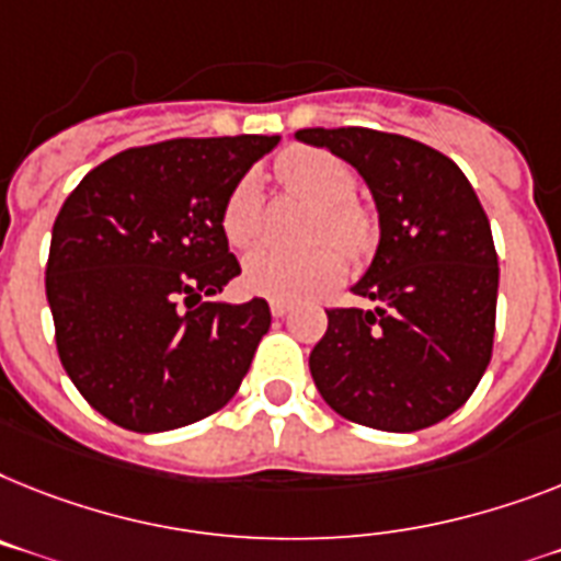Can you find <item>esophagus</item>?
Masks as SVG:
<instances>
[{
    "instance_id": "34e87169",
    "label": "esophagus",
    "mask_w": 561,
    "mask_h": 561,
    "mask_svg": "<svg viewBox=\"0 0 561 561\" xmlns=\"http://www.w3.org/2000/svg\"><path fill=\"white\" fill-rule=\"evenodd\" d=\"M270 309H272V314H275V318H284V314L291 312V307L286 304V300H272Z\"/></svg>"
}]
</instances>
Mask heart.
<instances>
[{
  "instance_id": "heart-1",
  "label": "heart",
  "mask_w": 561,
  "mask_h": 561,
  "mask_svg": "<svg viewBox=\"0 0 561 561\" xmlns=\"http://www.w3.org/2000/svg\"><path fill=\"white\" fill-rule=\"evenodd\" d=\"M277 178L286 192L321 206V217L312 229L314 238H335L353 261H360L373 249V220L364 208L350 203L355 192V171L341 157L323 148H289L277 160ZM261 231L263 186L257 174H247L231 188L224 206V234L231 247L243 249L252 247ZM332 240L304 249L261 247L247 254L240 280L252 295L298 304L330 289L346 275V254Z\"/></svg>"
}]
</instances>
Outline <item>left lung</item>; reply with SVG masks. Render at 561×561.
<instances>
[{
    "label": "left lung",
    "mask_w": 561,
    "mask_h": 561,
    "mask_svg": "<svg viewBox=\"0 0 561 561\" xmlns=\"http://www.w3.org/2000/svg\"><path fill=\"white\" fill-rule=\"evenodd\" d=\"M367 183L378 247L353 284L369 309H330L309 373L337 415L387 433L433 427L490 364L499 257L465 171L436 148L373 128H300Z\"/></svg>",
    "instance_id": "1"
}]
</instances>
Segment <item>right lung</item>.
Returning a JSON list of instances; mask_svg holds the SVG:
<instances>
[{"mask_svg": "<svg viewBox=\"0 0 561 561\" xmlns=\"http://www.w3.org/2000/svg\"><path fill=\"white\" fill-rule=\"evenodd\" d=\"M277 142L247 134L128 148L59 208L45 270L59 360L119 427H186L217 413L249 373L270 304L203 298L240 275L224 206Z\"/></svg>", "mask_w": 561, "mask_h": 561, "instance_id": "right-lung-1", "label": "right lung"}]
</instances>
